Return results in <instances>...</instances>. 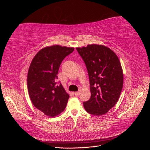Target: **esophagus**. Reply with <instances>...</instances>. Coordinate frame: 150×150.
<instances>
[{"instance_id": "obj_1", "label": "esophagus", "mask_w": 150, "mask_h": 150, "mask_svg": "<svg viewBox=\"0 0 150 150\" xmlns=\"http://www.w3.org/2000/svg\"><path fill=\"white\" fill-rule=\"evenodd\" d=\"M79 94H80V91H77V92H74V94H75V96H79Z\"/></svg>"}]
</instances>
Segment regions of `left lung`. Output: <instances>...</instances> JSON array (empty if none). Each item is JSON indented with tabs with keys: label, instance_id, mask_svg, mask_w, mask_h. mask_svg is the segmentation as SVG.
I'll use <instances>...</instances> for the list:
<instances>
[{
	"label": "left lung",
	"instance_id": "8db88e82",
	"mask_svg": "<svg viewBox=\"0 0 150 150\" xmlns=\"http://www.w3.org/2000/svg\"><path fill=\"white\" fill-rule=\"evenodd\" d=\"M76 50L85 63L89 79L91 95L83 103L85 110L93 115H103L115 105L122 88L123 74L119 59L101 45H88Z\"/></svg>",
	"mask_w": 150,
	"mask_h": 150
}]
</instances>
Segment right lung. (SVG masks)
<instances>
[{
    "label": "right lung",
    "instance_id": "add662e5",
    "mask_svg": "<svg viewBox=\"0 0 150 150\" xmlns=\"http://www.w3.org/2000/svg\"><path fill=\"white\" fill-rule=\"evenodd\" d=\"M74 50L58 45L45 47L38 52L30 65L28 88L31 101L50 117L59 115L67 105L69 96L57 81V74L62 61Z\"/></svg>",
    "mask_w": 150,
    "mask_h": 150
}]
</instances>
